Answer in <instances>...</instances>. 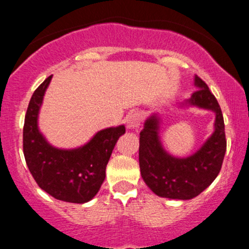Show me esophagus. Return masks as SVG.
I'll return each mask as SVG.
<instances>
[{
    "label": "esophagus",
    "mask_w": 249,
    "mask_h": 249,
    "mask_svg": "<svg viewBox=\"0 0 249 249\" xmlns=\"http://www.w3.org/2000/svg\"><path fill=\"white\" fill-rule=\"evenodd\" d=\"M142 122V117L138 111H132V112L128 113L126 117V126L128 128H131V130L141 126Z\"/></svg>",
    "instance_id": "34e87169"
}]
</instances>
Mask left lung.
Segmentation results:
<instances>
[{
	"label": "left lung",
	"mask_w": 249,
	"mask_h": 249,
	"mask_svg": "<svg viewBox=\"0 0 249 249\" xmlns=\"http://www.w3.org/2000/svg\"><path fill=\"white\" fill-rule=\"evenodd\" d=\"M194 91L188 103L215 112V131L196 153L188 158L171 157L158 138V119L151 117L141 132L139 167L145 184L162 198L188 200L210 186L221 170L226 152L225 123L221 108L207 84L196 76Z\"/></svg>",
	"instance_id": "left-lung-1"
}]
</instances>
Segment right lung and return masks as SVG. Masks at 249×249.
Segmentation results:
<instances>
[{"instance_id":"obj_1","label":"right lung","mask_w":249,"mask_h":249,"mask_svg":"<svg viewBox=\"0 0 249 249\" xmlns=\"http://www.w3.org/2000/svg\"><path fill=\"white\" fill-rule=\"evenodd\" d=\"M51 76L36 89L28 105L23 126V153L31 176L39 187L62 201L84 204L96 196L105 179V168L125 127H110L83 147L58 150L43 138L37 116Z\"/></svg>"}]
</instances>
